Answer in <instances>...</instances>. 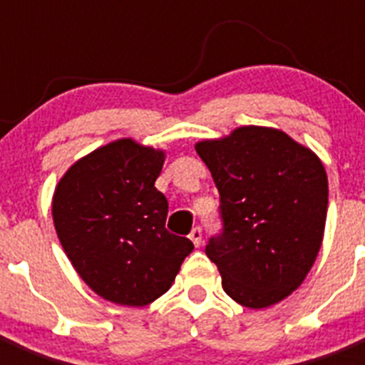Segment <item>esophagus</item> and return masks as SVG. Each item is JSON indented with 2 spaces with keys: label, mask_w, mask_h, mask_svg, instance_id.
<instances>
[{
  "label": "esophagus",
  "mask_w": 365,
  "mask_h": 365,
  "mask_svg": "<svg viewBox=\"0 0 365 365\" xmlns=\"http://www.w3.org/2000/svg\"><path fill=\"white\" fill-rule=\"evenodd\" d=\"M190 240L193 241V245L195 247H199V245L202 243V228L201 227H195L192 232H190Z\"/></svg>",
  "instance_id": "obj_1"
}]
</instances>
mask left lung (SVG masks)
<instances>
[{"instance_id":"1","label":"left lung","mask_w":365,"mask_h":365,"mask_svg":"<svg viewBox=\"0 0 365 365\" xmlns=\"http://www.w3.org/2000/svg\"><path fill=\"white\" fill-rule=\"evenodd\" d=\"M195 151L221 197L222 232L206 256L234 302L265 309L296 291L324 240L329 186L322 160L274 128L243 125Z\"/></svg>"}]
</instances>
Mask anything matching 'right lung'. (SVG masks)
<instances>
[{
	"label": "right lung",
	"mask_w": 365,
	"mask_h": 365,
	"mask_svg": "<svg viewBox=\"0 0 365 365\" xmlns=\"http://www.w3.org/2000/svg\"><path fill=\"white\" fill-rule=\"evenodd\" d=\"M164 157L118 138L76 160L54 190L58 240L80 278L108 302H155L193 250L166 228L168 201L155 188Z\"/></svg>",
	"instance_id": "right-lung-1"
}]
</instances>
